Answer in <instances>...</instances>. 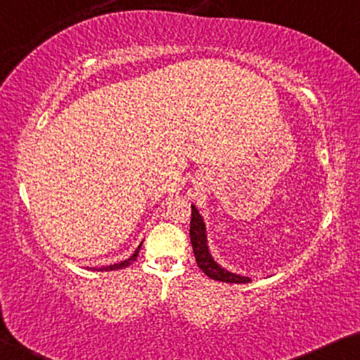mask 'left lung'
<instances>
[{
	"label": "left lung",
	"mask_w": 360,
	"mask_h": 360,
	"mask_svg": "<svg viewBox=\"0 0 360 360\" xmlns=\"http://www.w3.org/2000/svg\"><path fill=\"white\" fill-rule=\"evenodd\" d=\"M190 238L193 252H195L199 269H201L207 276H211V278L217 281H225V283H251L250 276H243L230 272V270H226L222 265L217 264V261L212 257L211 250H209L206 224H204L202 215L199 214L195 204H191Z\"/></svg>",
	"instance_id": "obj_1"
}]
</instances>
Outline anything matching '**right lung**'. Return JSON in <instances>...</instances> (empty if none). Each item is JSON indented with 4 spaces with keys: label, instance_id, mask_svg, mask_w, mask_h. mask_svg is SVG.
<instances>
[{
    "label": "right lung",
    "instance_id": "1",
    "mask_svg": "<svg viewBox=\"0 0 360 360\" xmlns=\"http://www.w3.org/2000/svg\"><path fill=\"white\" fill-rule=\"evenodd\" d=\"M143 245V241L138 245L136 250L134 251V254L129 259H125V261H120L119 264H110V265H103V267H90V270L93 272H109V270H119V269H124V267H129V265L135 261L138 257V252H140V248Z\"/></svg>",
    "mask_w": 360,
    "mask_h": 360
}]
</instances>
